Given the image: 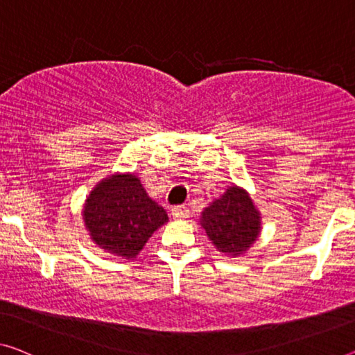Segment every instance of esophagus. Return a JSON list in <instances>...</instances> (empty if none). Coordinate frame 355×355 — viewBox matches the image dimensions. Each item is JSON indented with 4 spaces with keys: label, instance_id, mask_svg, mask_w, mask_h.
Segmentation results:
<instances>
[{
    "label": "esophagus",
    "instance_id": "obj_1",
    "mask_svg": "<svg viewBox=\"0 0 355 355\" xmlns=\"http://www.w3.org/2000/svg\"><path fill=\"white\" fill-rule=\"evenodd\" d=\"M172 216L177 220H184L189 216V211L187 207H183V205H177V207L172 209Z\"/></svg>",
    "mask_w": 355,
    "mask_h": 355
}]
</instances>
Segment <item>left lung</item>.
<instances>
[{
  "label": "left lung",
  "mask_w": 355,
  "mask_h": 355,
  "mask_svg": "<svg viewBox=\"0 0 355 355\" xmlns=\"http://www.w3.org/2000/svg\"><path fill=\"white\" fill-rule=\"evenodd\" d=\"M200 225L221 253L237 257L257 241L260 214L244 189L231 187L204 209Z\"/></svg>",
  "instance_id": "left-lung-1"
}]
</instances>
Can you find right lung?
Listing matches in <instances>:
<instances>
[{
  "label": "right lung",
  "mask_w": 355,
  "mask_h": 355,
  "mask_svg": "<svg viewBox=\"0 0 355 355\" xmlns=\"http://www.w3.org/2000/svg\"><path fill=\"white\" fill-rule=\"evenodd\" d=\"M84 223L98 247L135 258L168 216L135 175H113L94 188L84 205Z\"/></svg>",
  "instance_id": "add662e5"
}]
</instances>
